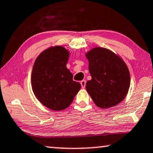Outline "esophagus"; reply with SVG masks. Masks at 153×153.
Here are the masks:
<instances>
[{
	"instance_id": "34e87169",
	"label": "esophagus",
	"mask_w": 153,
	"mask_h": 153,
	"mask_svg": "<svg viewBox=\"0 0 153 153\" xmlns=\"http://www.w3.org/2000/svg\"><path fill=\"white\" fill-rule=\"evenodd\" d=\"M80 84H81V86L82 88H85V85H86V80L85 79H83V80H82L80 82Z\"/></svg>"
}]
</instances>
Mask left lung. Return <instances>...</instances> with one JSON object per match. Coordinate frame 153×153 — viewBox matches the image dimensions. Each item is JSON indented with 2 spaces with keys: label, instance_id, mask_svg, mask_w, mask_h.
Returning <instances> with one entry per match:
<instances>
[{
  "label": "left lung",
  "instance_id": "8db88e82",
  "mask_svg": "<svg viewBox=\"0 0 153 153\" xmlns=\"http://www.w3.org/2000/svg\"><path fill=\"white\" fill-rule=\"evenodd\" d=\"M91 80L86 89L100 108L114 107L124 100L130 85V71L123 60L109 49L96 47L85 54Z\"/></svg>",
  "mask_w": 153,
  "mask_h": 153
}]
</instances>
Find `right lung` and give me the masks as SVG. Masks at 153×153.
<instances>
[{"mask_svg":"<svg viewBox=\"0 0 153 153\" xmlns=\"http://www.w3.org/2000/svg\"><path fill=\"white\" fill-rule=\"evenodd\" d=\"M68 57L69 51L56 46L41 53L34 62L31 76L33 91L39 101L52 110L67 108L81 88L66 68Z\"/></svg>","mask_w":153,"mask_h":153,"instance_id":"1","label":"right lung"}]
</instances>
